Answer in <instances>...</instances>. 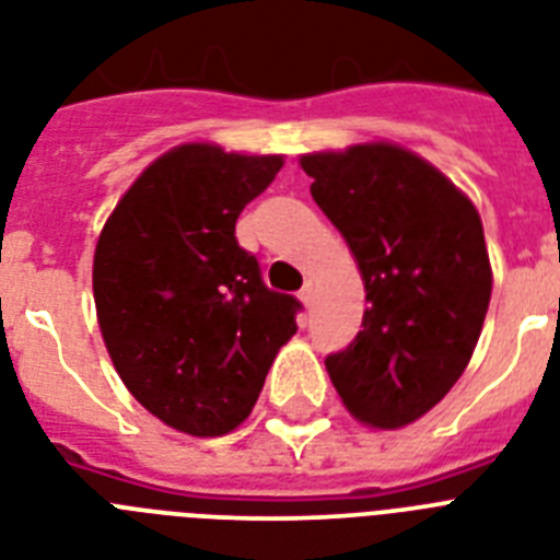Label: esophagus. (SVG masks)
<instances>
[{
	"mask_svg": "<svg viewBox=\"0 0 560 560\" xmlns=\"http://www.w3.org/2000/svg\"><path fill=\"white\" fill-rule=\"evenodd\" d=\"M299 299H302V302L307 304V307H311V302H313V281H304V288L299 290Z\"/></svg>",
	"mask_w": 560,
	"mask_h": 560,
	"instance_id": "1",
	"label": "esophagus"
}]
</instances>
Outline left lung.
I'll return each mask as SVG.
<instances>
[{"instance_id": "8db88e82", "label": "left lung", "mask_w": 560, "mask_h": 560, "mask_svg": "<svg viewBox=\"0 0 560 560\" xmlns=\"http://www.w3.org/2000/svg\"><path fill=\"white\" fill-rule=\"evenodd\" d=\"M311 195L365 281L362 330L325 359L345 408L402 429L452 390L483 327L492 267L475 203L390 143L304 154Z\"/></svg>"}]
</instances>
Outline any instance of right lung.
<instances>
[{"label": "right lung", "mask_w": 560, "mask_h": 560, "mask_svg": "<svg viewBox=\"0 0 560 560\" xmlns=\"http://www.w3.org/2000/svg\"><path fill=\"white\" fill-rule=\"evenodd\" d=\"M279 170V154L172 149L122 195L94 249V304L117 374L192 438L247 420L295 334L299 299L267 288L235 238L241 209Z\"/></svg>", "instance_id": "add662e5"}]
</instances>
